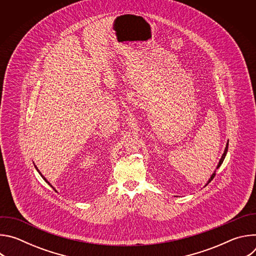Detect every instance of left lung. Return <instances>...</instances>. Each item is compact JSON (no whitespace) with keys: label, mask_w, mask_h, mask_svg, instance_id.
I'll return each mask as SVG.
<instances>
[{"label":"left lung","mask_w":256,"mask_h":256,"mask_svg":"<svg viewBox=\"0 0 256 256\" xmlns=\"http://www.w3.org/2000/svg\"><path fill=\"white\" fill-rule=\"evenodd\" d=\"M228 146H229V140L227 142V144H226V148H225V151H224V153H223V155H222V157H221V159H220V161H218V166H216V169L218 168V167H220L221 165H222V163H223V161H224V159H225V157H226V155H227V152H228ZM214 175H216V170H214V172L210 175V178L208 179V181L206 182V186H208V184H210V182L214 179Z\"/></svg>","instance_id":"1"}]
</instances>
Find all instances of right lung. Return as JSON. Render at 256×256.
Here are the masks:
<instances>
[{"label": "right lung", "mask_w": 256, "mask_h": 256, "mask_svg": "<svg viewBox=\"0 0 256 256\" xmlns=\"http://www.w3.org/2000/svg\"><path fill=\"white\" fill-rule=\"evenodd\" d=\"M34 166H35V165H34ZM35 168H36V170H38V173H40V176H42V178H44V181H46V184H50V186H52V188H54V190H56V188H54V186H52V184H50V182H48V180H46V177H44V175H42V172H40V170H38V167H36V166H35Z\"/></svg>", "instance_id": "1"}]
</instances>
